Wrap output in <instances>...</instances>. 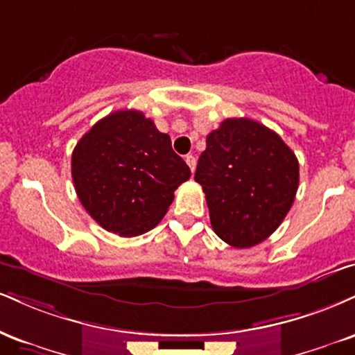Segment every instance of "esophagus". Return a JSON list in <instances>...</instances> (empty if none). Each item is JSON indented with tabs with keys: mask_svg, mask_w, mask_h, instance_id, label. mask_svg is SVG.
Wrapping results in <instances>:
<instances>
[{
	"mask_svg": "<svg viewBox=\"0 0 355 355\" xmlns=\"http://www.w3.org/2000/svg\"><path fill=\"white\" fill-rule=\"evenodd\" d=\"M185 162H187V165L190 166V170L191 172H195V166H196V159L193 155H187L185 157Z\"/></svg>",
	"mask_w": 355,
	"mask_h": 355,
	"instance_id": "esophagus-1",
	"label": "esophagus"
}]
</instances>
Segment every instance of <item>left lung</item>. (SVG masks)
Masks as SVG:
<instances>
[{"label": "left lung", "instance_id": "1", "mask_svg": "<svg viewBox=\"0 0 355 355\" xmlns=\"http://www.w3.org/2000/svg\"><path fill=\"white\" fill-rule=\"evenodd\" d=\"M195 180L207 196L215 233L234 248H251L275 233L291 210L300 164L263 123L226 119L208 134Z\"/></svg>", "mask_w": 355, "mask_h": 355}]
</instances>
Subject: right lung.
Segmentation results:
<instances>
[{
  "instance_id": "obj_1",
  "label": "right lung",
  "mask_w": 355,
  "mask_h": 355,
  "mask_svg": "<svg viewBox=\"0 0 355 355\" xmlns=\"http://www.w3.org/2000/svg\"><path fill=\"white\" fill-rule=\"evenodd\" d=\"M71 168L85 211L119 236L159 225L190 178L170 137L140 110H117L92 125L74 147Z\"/></svg>"
}]
</instances>
